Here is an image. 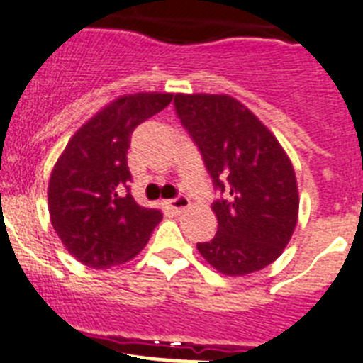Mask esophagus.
<instances>
[{"mask_svg":"<svg viewBox=\"0 0 363 363\" xmlns=\"http://www.w3.org/2000/svg\"><path fill=\"white\" fill-rule=\"evenodd\" d=\"M168 206L172 208L174 211H177V213H181L182 210H186V208H189V199L186 197V195H177L175 199H169L168 201Z\"/></svg>","mask_w":363,"mask_h":363,"instance_id":"esophagus-1","label":"esophagus"}]
</instances>
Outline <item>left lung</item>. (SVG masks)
I'll list each match as a JSON object with an SVG mask.
<instances>
[{"label":"left lung","instance_id":"obj_1","mask_svg":"<svg viewBox=\"0 0 363 363\" xmlns=\"http://www.w3.org/2000/svg\"><path fill=\"white\" fill-rule=\"evenodd\" d=\"M174 103L222 195L211 204L217 233L197 244L199 253L224 275L264 269L279 259L298 218L291 161L277 137L233 97L177 94Z\"/></svg>","mask_w":363,"mask_h":363}]
</instances>
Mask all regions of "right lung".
I'll use <instances>...</instances> for the list:
<instances>
[{
	"label": "right lung",
	"instance_id": "obj_1",
	"mask_svg": "<svg viewBox=\"0 0 363 363\" xmlns=\"http://www.w3.org/2000/svg\"><path fill=\"white\" fill-rule=\"evenodd\" d=\"M172 94L123 96L81 126L55 162L48 211L55 233L81 264L106 269L133 259L162 213L130 194L132 132L172 103Z\"/></svg>",
	"mask_w": 363,
	"mask_h": 363
}]
</instances>
